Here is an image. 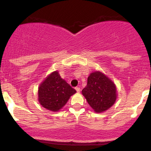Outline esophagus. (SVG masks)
<instances>
[{
  "label": "esophagus",
  "instance_id": "esophagus-1",
  "mask_svg": "<svg viewBox=\"0 0 151 151\" xmlns=\"http://www.w3.org/2000/svg\"><path fill=\"white\" fill-rule=\"evenodd\" d=\"M75 89H76V91H77V92H79V91H80V88H79V86H77V87H75Z\"/></svg>",
  "mask_w": 151,
  "mask_h": 151
}]
</instances>
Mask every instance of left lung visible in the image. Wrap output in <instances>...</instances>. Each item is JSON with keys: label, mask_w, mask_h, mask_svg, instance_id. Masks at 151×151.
<instances>
[{"label": "left lung", "mask_w": 151, "mask_h": 151, "mask_svg": "<svg viewBox=\"0 0 151 151\" xmlns=\"http://www.w3.org/2000/svg\"><path fill=\"white\" fill-rule=\"evenodd\" d=\"M81 92L90 106L97 113L109 109L116 99L115 84L100 72L90 74L87 84Z\"/></svg>", "instance_id": "obj_1"}]
</instances>
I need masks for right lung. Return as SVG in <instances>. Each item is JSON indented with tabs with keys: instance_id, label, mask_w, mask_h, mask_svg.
Here are the masks:
<instances>
[{
	"instance_id": "right-lung-1",
	"label": "right lung",
	"mask_w": 151,
	"mask_h": 151,
	"mask_svg": "<svg viewBox=\"0 0 151 151\" xmlns=\"http://www.w3.org/2000/svg\"><path fill=\"white\" fill-rule=\"evenodd\" d=\"M75 93L76 90L62 79L56 71L48 76L40 85L38 100L45 109L58 111Z\"/></svg>"
}]
</instances>
